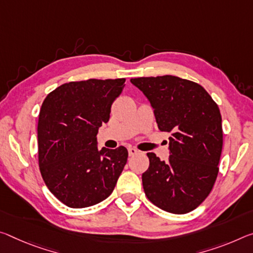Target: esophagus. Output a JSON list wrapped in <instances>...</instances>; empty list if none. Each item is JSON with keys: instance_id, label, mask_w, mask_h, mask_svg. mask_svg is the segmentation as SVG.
I'll return each mask as SVG.
<instances>
[{"instance_id": "esophagus-1", "label": "esophagus", "mask_w": 253, "mask_h": 253, "mask_svg": "<svg viewBox=\"0 0 253 253\" xmlns=\"http://www.w3.org/2000/svg\"><path fill=\"white\" fill-rule=\"evenodd\" d=\"M137 153H138V150H136L135 147H129V148H128V154H129L130 156H133V155L137 154Z\"/></svg>"}]
</instances>
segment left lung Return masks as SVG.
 <instances>
[{
    "label": "left lung",
    "instance_id": "8db88e82",
    "mask_svg": "<svg viewBox=\"0 0 253 253\" xmlns=\"http://www.w3.org/2000/svg\"><path fill=\"white\" fill-rule=\"evenodd\" d=\"M130 82L150 100L158 127L171 134L169 161L147 153L142 174L151 203L173 214L194 211L210 195L223 147L218 106L198 83L173 75L136 78Z\"/></svg>",
    "mask_w": 253,
    "mask_h": 253
}]
</instances>
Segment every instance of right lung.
Here are the masks:
<instances>
[{
	"label": "right lung",
	"mask_w": 253,
	"mask_h": 253,
	"mask_svg": "<svg viewBox=\"0 0 253 253\" xmlns=\"http://www.w3.org/2000/svg\"><path fill=\"white\" fill-rule=\"evenodd\" d=\"M126 79L69 82L43 100L38 119L39 170L48 189L71 208L93 206L114 191L127 148L98 150L99 127Z\"/></svg>",
	"instance_id": "right-lung-1"
}]
</instances>
